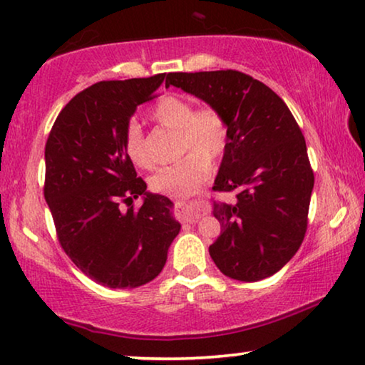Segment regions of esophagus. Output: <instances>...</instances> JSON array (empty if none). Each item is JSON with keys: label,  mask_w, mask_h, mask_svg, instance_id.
I'll list each match as a JSON object with an SVG mask.
<instances>
[{"label": "esophagus", "mask_w": 365, "mask_h": 365, "mask_svg": "<svg viewBox=\"0 0 365 365\" xmlns=\"http://www.w3.org/2000/svg\"><path fill=\"white\" fill-rule=\"evenodd\" d=\"M175 205H177L178 208H182V212H183V220H185L187 223L188 222H197L198 220V217L197 215H192V213H188L187 212V203H183V202H177L175 203Z\"/></svg>", "instance_id": "34e87169"}]
</instances>
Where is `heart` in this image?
<instances>
[{"label": "heart", "mask_w": 365, "mask_h": 365, "mask_svg": "<svg viewBox=\"0 0 365 365\" xmlns=\"http://www.w3.org/2000/svg\"><path fill=\"white\" fill-rule=\"evenodd\" d=\"M150 118L167 128L177 130L178 153L185 155L177 163L158 168L150 178V188L173 198L192 195L212 173V160L222 157L228 140V125L222 111L212 106L197 108L180 95H163L150 108ZM123 147L130 162L140 168L150 167L142 126L128 123Z\"/></svg>", "instance_id": "obj_1"}]
</instances>
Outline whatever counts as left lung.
I'll return each instance as SVG.
<instances>
[{
    "instance_id": "8db88e82",
    "label": "left lung",
    "mask_w": 365,
    "mask_h": 365,
    "mask_svg": "<svg viewBox=\"0 0 365 365\" xmlns=\"http://www.w3.org/2000/svg\"><path fill=\"white\" fill-rule=\"evenodd\" d=\"M170 85L222 111L228 125L213 190L235 200L213 202L222 232L208 247L212 260L235 280L274 275L307 230L314 172L297 121L275 91L235 70L168 73Z\"/></svg>"
}]
</instances>
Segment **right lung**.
<instances>
[{
	"instance_id": "add662e5",
	"label": "right lung",
	"mask_w": 365,
	"mask_h": 365,
	"mask_svg": "<svg viewBox=\"0 0 365 365\" xmlns=\"http://www.w3.org/2000/svg\"><path fill=\"white\" fill-rule=\"evenodd\" d=\"M163 80L160 73L91 85L60 111L45 147V200L58 240L78 269L110 289L153 280L182 227L173 202L147 192L123 147L135 110ZM140 195L144 203L133 211Z\"/></svg>"
}]
</instances>
